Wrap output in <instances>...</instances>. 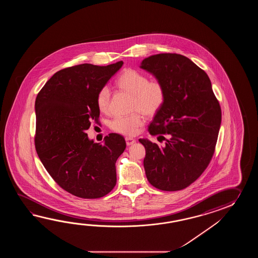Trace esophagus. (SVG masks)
I'll return each mask as SVG.
<instances>
[{"mask_svg":"<svg viewBox=\"0 0 258 258\" xmlns=\"http://www.w3.org/2000/svg\"><path fill=\"white\" fill-rule=\"evenodd\" d=\"M125 141H126L127 146H131V145L136 143V140L134 138H131V137H125Z\"/></svg>","mask_w":258,"mask_h":258,"instance_id":"esophagus-1","label":"esophagus"}]
</instances>
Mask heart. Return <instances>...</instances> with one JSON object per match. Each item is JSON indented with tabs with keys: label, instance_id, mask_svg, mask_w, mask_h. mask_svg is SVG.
Returning <instances> with one entry per match:
<instances>
[{
	"label": "heart",
	"instance_id": "obj_1",
	"mask_svg": "<svg viewBox=\"0 0 258 258\" xmlns=\"http://www.w3.org/2000/svg\"><path fill=\"white\" fill-rule=\"evenodd\" d=\"M117 86L122 91L133 95L132 110H139L145 115L152 116L163 106L166 99L164 86L158 80L149 81L145 74L135 69H126L117 79ZM96 103L101 112L110 110V91L104 87L99 91ZM144 123L139 112L131 115L116 116L110 122L111 130L125 136H135Z\"/></svg>",
	"mask_w": 258,
	"mask_h": 258
}]
</instances>
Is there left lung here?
<instances>
[{
  "label": "left lung",
  "mask_w": 258,
  "mask_h": 258,
  "mask_svg": "<svg viewBox=\"0 0 258 258\" xmlns=\"http://www.w3.org/2000/svg\"><path fill=\"white\" fill-rule=\"evenodd\" d=\"M140 67L166 90L164 104L148 127L164 146L139 139L146 148V175L159 190H182L198 180L214 155L221 122L219 100L206 72L183 55H152Z\"/></svg>",
  "instance_id": "8db88e82"
}]
</instances>
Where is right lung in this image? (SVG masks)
<instances>
[{
    "instance_id": "add662e5",
    "label": "right lung",
    "mask_w": 258,
    "mask_h": 258,
    "mask_svg": "<svg viewBox=\"0 0 258 258\" xmlns=\"http://www.w3.org/2000/svg\"><path fill=\"white\" fill-rule=\"evenodd\" d=\"M122 64L67 67L55 73L37 96V153L56 183L77 198H102L115 186L116 160L126 148L124 138L111 133L104 143H94L87 130L92 120L99 122L97 95Z\"/></svg>"
}]
</instances>
